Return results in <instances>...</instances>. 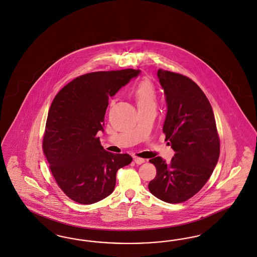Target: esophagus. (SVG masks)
I'll return each mask as SVG.
<instances>
[{
  "mask_svg": "<svg viewBox=\"0 0 257 257\" xmlns=\"http://www.w3.org/2000/svg\"><path fill=\"white\" fill-rule=\"evenodd\" d=\"M134 162H135L137 165H141L142 163L145 162V159L140 158V157H134Z\"/></svg>",
  "mask_w": 257,
  "mask_h": 257,
  "instance_id": "1",
  "label": "esophagus"
}]
</instances>
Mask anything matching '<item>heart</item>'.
<instances>
[{"label":"heart","instance_id":"heart-1","mask_svg":"<svg viewBox=\"0 0 257 257\" xmlns=\"http://www.w3.org/2000/svg\"><path fill=\"white\" fill-rule=\"evenodd\" d=\"M134 99L136 100L138 108L155 106L157 94L152 82L149 80H142L134 91Z\"/></svg>","mask_w":257,"mask_h":257}]
</instances>
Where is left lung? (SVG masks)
Masks as SVG:
<instances>
[{"label": "left lung", "instance_id": "1", "mask_svg": "<svg viewBox=\"0 0 257 257\" xmlns=\"http://www.w3.org/2000/svg\"><path fill=\"white\" fill-rule=\"evenodd\" d=\"M167 114L165 140L175 151L167 163L160 157L150 160L157 176L150 192L161 201L180 203L196 195L212 175L220 156V139L211 104L191 78L159 69Z\"/></svg>", "mask_w": 257, "mask_h": 257}]
</instances>
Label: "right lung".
I'll use <instances>...</instances> for the list:
<instances>
[{"mask_svg": "<svg viewBox=\"0 0 257 257\" xmlns=\"http://www.w3.org/2000/svg\"><path fill=\"white\" fill-rule=\"evenodd\" d=\"M139 70L94 72L73 79L56 94L46 122L43 152L59 188L71 200L92 204L109 196L116 173L128 165L127 154H112L100 145L109 98Z\"/></svg>", "mask_w": 257, "mask_h": 257, "instance_id": "right-lung-1", "label": "right lung"}]
</instances>
